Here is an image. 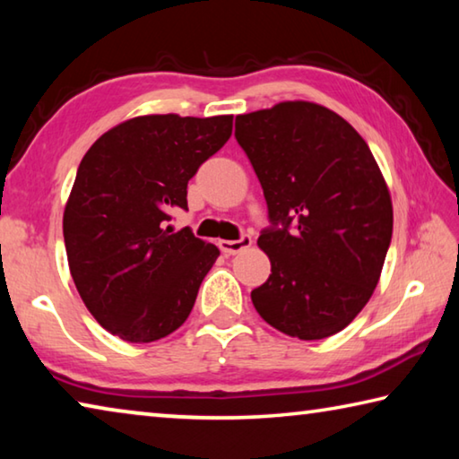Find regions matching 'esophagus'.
<instances>
[{
	"instance_id": "obj_1",
	"label": "esophagus",
	"mask_w": 459,
	"mask_h": 459,
	"mask_svg": "<svg viewBox=\"0 0 459 459\" xmlns=\"http://www.w3.org/2000/svg\"><path fill=\"white\" fill-rule=\"evenodd\" d=\"M251 245H253V238L248 235H243L237 240H219L221 251L227 253V255H235V253L245 251V248H248Z\"/></svg>"
}]
</instances>
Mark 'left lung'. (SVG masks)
I'll return each instance as SVG.
<instances>
[{"instance_id":"obj_1","label":"left lung","mask_w":459,"mask_h":459,"mask_svg":"<svg viewBox=\"0 0 459 459\" xmlns=\"http://www.w3.org/2000/svg\"><path fill=\"white\" fill-rule=\"evenodd\" d=\"M235 137L267 202L257 243L271 275L251 291L255 309L299 340L344 330L375 291L393 237L391 196L367 142L306 100L238 115Z\"/></svg>"}]
</instances>
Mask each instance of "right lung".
I'll return each mask as SVG.
<instances>
[{
  "instance_id": "1",
  "label": "right lung",
  "mask_w": 459,
  "mask_h": 459,
  "mask_svg": "<svg viewBox=\"0 0 459 459\" xmlns=\"http://www.w3.org/2000/svg\"><path fill=\"white\" fill-rule=\"evenodd\" d=\"M230 134L232 115H145L84 153L62 230L76 290L107 332L145 344L190 316L221 251L166 222L188 211L190 178Z\"/></svg>"
}]
</instances>
